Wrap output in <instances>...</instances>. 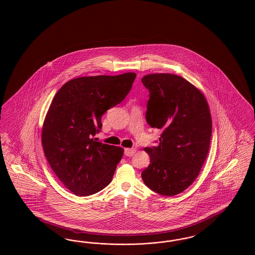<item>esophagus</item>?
I'll list each match as a JSON object with an SVG mask.
<instances>
[{
	"instance_id": "obj_1",
	"label": "esophagus",
	"mask_w": 255,
	"mask_h": 255,
	"mask_svg": "<svg viewBox=\"0 0 255 255\" xmlns=\"http://www.w3.org/2000/svg\"><path fill=\"white\" fill-rule=\"evenodd\" d=\"M134 153H135V150L133 148H127L124 150V154L127 157H132Z\"/></svg>"
}]
</instances>
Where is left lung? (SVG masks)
I'll return each mask as SVG.
<instances>
[{"label":"left lung","mask_w":255,"mask_h":255,"mask_svg":"<svg viewBox=\"0 0 255 255\" xmlns=\"http://www.w3.org/2000/svg\"><path fill=\"white\" fill-rule=\"evenodd\" d=\"M141 82L149 91L146 122L162 131L158 145L145 148L150 164L141 178L156 193L180 194L198 177L208 153L212 122L207 102L175 74H147Z\"/></svg>","instance_id":"obj_1"}]
</instances>
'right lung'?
I'll list each match as a JSON object with an SVG mask.
<instances>
[{
    "mask_svg": "<svg viewBox=\"0 0 255 255\" xmlns=\"http://www.w3.org/2000/svg\"><path fill=\"white\" fill-rule=\"evenodd\" d=\"M136 74L98 75L70 80L56 93L45 119L42 145L61 182L77 196L109 184L123 156L122 147L96 141L101 117L129 94Z\"/></svg>",
    "mask_w": 255,
    "mask_h": 255,
    "instance_id": "1",
    "label": "right lung"
}]
</instances>
